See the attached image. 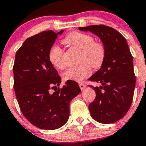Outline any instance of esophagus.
Wrapping results in <instances>:
<instances>
[{"instance_id": "34e87169", "label": "esophagus", "mask_w": 146, "mask_h": 146, "mask_svg": "<svg viewBox=\"0 0 146 146\" xmlns=\"http://www.w3.org/2000/svg\"><path fill=\"white\" fill-rule=\"evenodd\" d=\"M79 87H80V88L82 90H83L85 88V85L82 83V82H79Z\"/></svg>"}]
</instances>
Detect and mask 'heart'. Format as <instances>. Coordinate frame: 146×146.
Returning <instances> with one entry per match:
<instances>
[{"label": "heart", "instance_id": "obj_1", "mask_svg": "<svg viewBox=\"0 0 146 146\" xmlns=\"http://www.w3.org/2000/svg\"><path fill=\"white\" fill-rule=\"evenodd\" d=\"M62 42L81 50L80 60L83 62L76 67L68 68L64 72L63 77L66 81H82L91 73L90 65L94 68H99L102 66L105 59V48L101 42H95L91 35L79 32H71L63 39ZM62 54V50L58 46H54L49 50L48 61L56 68H64Z\"/></svg>", "mask_w": 146, "mask_h": 146}]
</instances>
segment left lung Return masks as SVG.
I'll return each instance as SVG.
<instances>
[{"label": "left lung", "instance_id": "left-lung-1", "mask_svg": "<svg viewBox=\"0 0 146 146\" xmlns=\"http://www.w3.org/2000/svg\"><path fill=\"white\" fill-rule=\"evenodd\" d=\"M99 36L106 51L101 68L89 78L100 87L90 85L96 97L89 104L91 117L102 123H111L123 118L132 104L136 77L133 57L126 39L115 29L108 26L90 25L79 27Z\"/></svg>", "mask_w": 146, "mask_h": 146}]
</instances>
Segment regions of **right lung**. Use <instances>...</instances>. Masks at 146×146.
Listing matches in <instances>:
<instances>
[{
  "label": "right lung",
  "mask_w": 146,
  "mask_h": 146,
  "mask_svg": "<svg viewBox=\"0 0 146 146\" xmlns=\"http://www.w3.org/2000/svg\"><path fill=\"white\" fill-rule=\"evenodd\" d=\"M63 32L44 31L27 38L15 54L14 90L19 107L25 117L41 129L64 126L70 114V101L81 91L72 80L60 88L61 77L48 61L50 48ZM51 89L54 90L53 94Z\"/></svg>",
  "instance_id": "right-lung-1"
}]
</instances>
